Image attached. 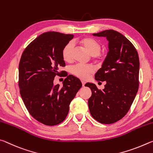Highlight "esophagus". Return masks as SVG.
<instances>
[{"instance_id":"obj_1","label":"esophagus","mask_w":153,"mask_h":153,"mask_svg":"<svg viewBox=\"0 0 153 153\" xmlns=\"http://www.w3.org/2000/svg\"><path fill=\"white\" fill-rule=\"evenodd\" d=\"M81 82H82V86H85V81H81Z\"/></svg>"}]
</instances>
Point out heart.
<instances>
[{
  "label": "heart",
  "mask_w": 153,
  "mask_h": 153,
  "mask_svg": "<svg viewBox=\"0 0 153 153\" xmlns=\"http://www.w3.org/2000/svg\"><path fill=\"white\" fill-rule=\"evenodd\" d=\"M81 43L90 53L93 55V58L96 61H99L102 59V55L100 53L102 45L100 42L91 37H84L79 41ZM74 48V44L72 41H70L65 45L62 49V55L64 61L71 62L72 59ZM71 73L75 76L81 79H88L89 75L94 72V68L91 65L77 64L71 68Z\"/></svg>",
  "instance_id": "1"
}]
</instances>
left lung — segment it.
<instances>
[{"label": "left lung", "instance_id": "8db88e82", "mask_svg": "<svg viewBox=\"0 0 153 153\" xmlns=\"http://www.w3.org/2000/svg\"><path fill=\"white\" fill-rule=\"evenodd\" d=\"M94 36H105L109 51L101 68L95 75L97 81H106L103 90L88 82L92 94L88 100L90 113L101 123L112 124L129 111L139 87L140 62L137 50L123 35L107 30Z\"/></svg>", "mask_w": 153, "mask_h": 153}]
</instances>
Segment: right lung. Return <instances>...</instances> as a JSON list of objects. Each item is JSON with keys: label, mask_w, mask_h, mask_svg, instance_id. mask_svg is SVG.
<instances>
[{"label": "right lung", "mask_w": 153, "mask_h": 153, "mask_svg": "<svg viewBox=\"0 0 153 153\" xmlns=\"http://www.w3.org/2000/svg\"><path fill=\"white\" fill-rule=\"evenodd\" d=\"M72 34L47 32L40 35L24 49L19 64V88L27 111L36 121L49 126L61 123L70 104L82 87L80 80L66 76L63 86L53 85L56 76L65 71L62 51L73 38Z\"/></svg>", "instance_id": "obj_1"}]
</instances>
